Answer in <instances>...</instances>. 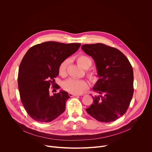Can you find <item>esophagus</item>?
Returning a JSON list of instances; mask_svg holds the SVG:
<instances>
[{
	"label": "esophagus",
	"mask_w": 152,
	"mask_h": 152,
	"mask_svg": "<svg viewBox=\"0 0 152 152\" xmlns=\"http://www.w3.org/2000/svg\"><path fill=\"white\" fill-rule=\"evenodd\" d=\"M69 95L70 97H75V96H79V95H77V94H75L70 93L69 94Z\"/></svg>",
	"instance_id": "1"
}]
</instances>
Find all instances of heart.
<instances>
[{"mask_svg":"<svg viewBox=\"0 0 152 152\" xmlns=\"http://www.w3.org/2000/svg\"><path fill=\"white\" fill-rule=\"evenodd\" d=\"M77 63L79 66L84 69H87L91 66V60L85 55H80L76 58ZM69 64V59L64 60L58 67V73L61 76H65L67 73V67ZM90 79L92 81H96L97 79V74L96 71H90L88 73ZM62 88L70 93L80 94L88 87V82L81 79L70 78L65 80L62 85Z\"/></svg>","mask_w":152,"mask_h":152,"instance_id":"obj_1","label":"heart"}]
</instances>
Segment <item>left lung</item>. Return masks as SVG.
<instances>
[{"mask_svg":"<svg viewBox=\"0 0 152 152\" xmlns=\"http://www.w3.org/2000/svg\"><path fill=\"white\" fill-rule=\"evenodd\" d=\"M81 49L94 59L99 79L93 90V103L86 111L100 122L114 121L126 112L134 94V72L126 56L102 43L83 45Z\"/></svg>","mask_w":152,"mask_h":152,"instance_id":"obj_1","label":"left lung"}]
</instances>
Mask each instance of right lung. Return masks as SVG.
Returning <instances> with one entry per match:
<instances>
[{
    "label": "right lung",
    "mask_w": 152,
    "mask_h": 152,
    "mask_svg": "<svg viewBox=\"0 0 152 152\" xmlns=\"http://www.w3.org/2000/svg\"><path fill=\"white\" fill-rule=\"evenodd\" d=\"M80 46V43L47 41L32 46L25 55L18 69V86L21 103L34 120L52 121L66 110L68 93L61 90L50 96L49 88L52 84L53 88H59L54 79L59 75V64Z\"/></svg>",
    "instance_id": "obj_1"
}]
</instances>
